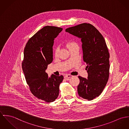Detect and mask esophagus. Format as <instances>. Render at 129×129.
I'll use <instances>...</instances> for the list:
<instances>
[{
	"label": "esophagus",
	"instance_id": "esophagus-1",
	"mask_svg": "<svg viewBox=\"0 0 129 129\" xmlns=\"http://www.w3.org/2000/svg\"><path fill=\"white\" fill-rule=\"evenodd\" d=\"M72 77V75H69V74H67V75H65V77H66V78H71Z\"/></svg>",
	"mask_w": 129,
	"mask_h": 129
}]
</instances>
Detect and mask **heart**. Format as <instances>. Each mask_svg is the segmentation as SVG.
<instances>
[{"label":"heart","instance_id":"heart-1","mask_svg":"<svg viewBox=\"0 0 129 129\" xmlns=\"http://www.w3.org/2000/svg\"><path fill=\"white\" fill-rule=\"evenodd\" d=\"M78 46V45H77V44L76 43H75L74 42H70L67 44V47L69 48V49L71 48H72V47H74L75 46ZM58 51H59V48H56L54 50V55H55V56H57L58 55Z\"/></svg>","mask_w":129,"mask_h":129}]
</instances>
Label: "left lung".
Returning a JSON list of instances; mask_svg holds the SVG:
<instances>
[{
  "label": "left lung",
  "instance_id": "8db88e82",
  "mask_svg": "<svg viewBox=\"0 0 129 129\" xmlns=\"http://www.w3.org/2000/svg\"><path fill=\"white\" fill-rule=\"evenodd\" d=\"M65 31L81 39L88 77L86 79L79 76L78 92L80 97L91 101L101 94L109 78V54L106 41L99 31L90 23H81Z\"/></svg>",
  "mask_w": 129,
  "mask_h": 129
}]
</instances>
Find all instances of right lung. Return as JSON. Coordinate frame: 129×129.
Listing matches in <instances>:
<instances>
[{"mask_svg":"<svg viewBox=\"0 0 129 129\" xmlns=\"http://www.w3.org/2000/svg\"><path fill=\"white\" fill-rule=\"evenodd\" d=\"M62 28L46 26L36 33L25 45L22 68L30 91L39 99L47 103L54 101L59 93L63 76L52 74L49 77L46 70L53 60L54 39Z\"/></svg>","mask_w":129,"mask_h":129,"instance_id":"1","label":"right lung"}]
</instances>
